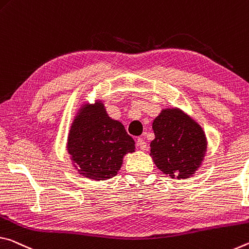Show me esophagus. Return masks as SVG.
Returning <instances> with one entry per match:
<instances>
[{
  "instance_id": "34e87169",
  "label": "esophagus",
  "mask_w": 249,
  "mask_h": 249,
  "mask_svg": "<svg viewBox=\"0 0 249 249\" xmlns=\"http://www.w3.org/2000/svg\"><path fill=\"white\" fill-rule=\"evenodd\" d=\"M137 144L141 150H143V151L148 149V144H146V142L143 139H141V138H139V139L137 140Z\"/></svg>"
}]
</instances>
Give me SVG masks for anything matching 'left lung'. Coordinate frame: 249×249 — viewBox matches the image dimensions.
Masks as SVG:
<instances>
[{
    "label": "left lung",
    "mask_w": 249,
    "mask_h": 249,
    "mask_svg": "<svg viewBox=\"0 0 249 249\" xmlns=\"http://www.w3.org/2000/svg\"><path fill=\"white\" fill-rule=\"evenodd\" d=\"M154 140L150 143L158 169L171 178H187L202 164L207 142L197 122L180 109H164L152 124Z\"/></svg>",
    "instance_id": "obj_1"
}]
</instances>
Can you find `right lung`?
I'll return each instance as SVG.
<instances>
[{"label": "right lung", "instance_id": "add662e5", "mask_svg": "<svg viewBox=\"0 0 249 249\" xmlns=\"http://www.w3.org/2000/svg\"><path fill=\"white\" fill-rule=\"evenodd\" d=\"M134 140L121 122L108 116L101 101L83 106L68 134L67 150L79 174L104 181L116 177L127 153L134 152Z\"/></svg>", "mask_w": 249, "mask_h": 249}]
</instances>
